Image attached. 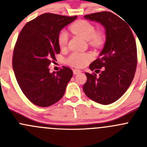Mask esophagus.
I'll return each mask as SVG.
<instances>
[{"label":"esophagus","mask_w":147,"mask_h":147,"mask_svg":"<svg viewBox=\"0 0 147 147\" xmlns=\"http://www.w3.org/2000/svg\"><path fill=\"white\" fill-rule=\"evenodd\" d=\"M80 72H82V71L80 70V69H73L74 75H77V74H79V73H80Z\"/></svg>","instance_id":"1"}]
</instances>
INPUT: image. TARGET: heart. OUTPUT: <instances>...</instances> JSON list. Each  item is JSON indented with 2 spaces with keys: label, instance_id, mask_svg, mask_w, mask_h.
Instances as JSON below:
<instances>
[{
  "label": "heart",
  "instance_id": "heart-1",
  "mask_svg": "<svg viewBox=\"0 0 147 147\" xmlns=\"http://www.w3.org/2000/svg\"><path fill=\"white\" fill-rule=\"evenodd\" d=\"M71 31L78 36L84 39L85 40H90L93 44H99L101 41L100 35L96 34V30L94 26L88 21L81 20L75 22L69 27ZM68 34L65 31H62L60 33L58 38V42L60 47L63 48L67 44ZM91 59L90 55L87 53H73L69 55L67 58L66 62L67 64L75 67H82L85 66Z\"/></svg>",
  "mask_w": 147,
  "mask_h": 147
}]
</instances>
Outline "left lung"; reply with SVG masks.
Listing matches in <instances>:
<instances>
[{
  "label": "left lung",
  "instance_id": "obj_1",
  "mask_svg": "<svg viewBox=\"0 0 147 147\" xmlns=\"http://www.w3.org/2000/svg\"><path fill=\"white\" fill-rule=\"evenodd\" d=\"M84 18L100 23L105 28L106 41L100 57L90 65L95 73L85 72L83 86L86 95L102 105L113 103L125 93L134 79L137 63V45L127 23L111 12L86 15Z\"/></svg>",
  "mask_w": 147,
  "mask_h": 147
}]
</instances>
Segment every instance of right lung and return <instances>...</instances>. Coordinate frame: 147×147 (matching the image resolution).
Instances as JSON below:
<instances>
[{
  "mask_svg": "<svg viewBox=\"0 0 147 147\" xmlns=\"http://www.w3.org/2000/svg\"><path fill=\"white\" fill-rule=\"evenodd\" d=\"M77 18L44 13L26 23L18 38L13 56V67L20 89L34 105L46 107L64 95L72 71L63 67L50 72L49 65L60 53V32Z\"/></svg>",
  "mask_w": 147,
  "mask_h": 147,
  "instance_id": "obj_1",
  "label": "right lung"
}]
</instances>
